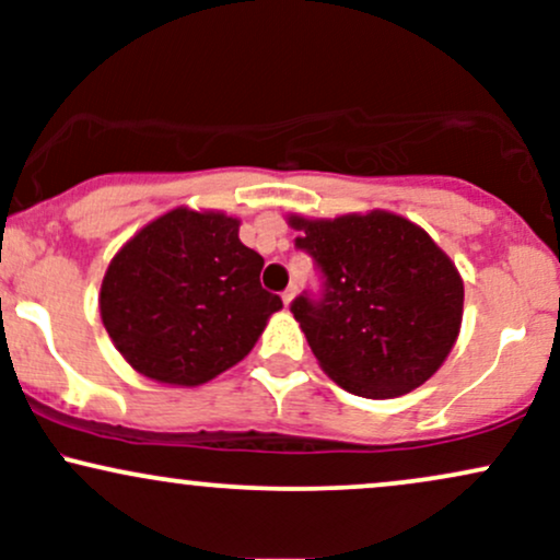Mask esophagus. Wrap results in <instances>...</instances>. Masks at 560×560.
Returning a JSON list of instances; mask_svg holds the SVG:
<instances>
[{
    "mask_svg": "<svg viewBox=\"0 0 560 560\" xmlns=\"http://www.w3.org/2000/svg\"><path fill=\"white\" fill-rule=\"evenodd\" d=\"M294 294H298V287H289V289H287V292H284V294H281V300H284V305H287V307H289V305H292Z\"/></svg>",
    "mask_w": 560,
    "mask_h": 560,
    "instance_id": "34e87169",
    "label": "esophagus"
}]
</instances>
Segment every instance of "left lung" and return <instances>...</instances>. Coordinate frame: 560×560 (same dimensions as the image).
<instances>
[{
  "instance_id": "left-lung-1",
  "label": "left lung",
  "mask_w": 560,
  "mask_h": 560,
  "mask_svg": "<svg viewBox=\"0 0 560 560\" xmlns=\"http://www.w3.org/2000/svg\"><path fill=\"white\" fill-rule=\"evenodd\" d=\"M289 226L326 279L320 300L292 302L324 374L371 400L432 378L464 320V279L432 236L387 210L289 215Z\"/></svg>"
}]
</instances>
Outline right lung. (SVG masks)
I'll list each match as a JSON object with an SVG mask.
<instances>
[{
    "label": "right lung",
    "instance_id": "obj_1",
    "mask_svg": "<svg viewBox=\"0 0 560 560\" xmlns=\"http://www.w3.org/2000/svg\"><path fill=\"white\" fill-rule=\"evenodd\" d=\"M260 271L240 218L182 205L115 253L100 289L102 324L137 374L199 387L240 363L281 311Z\"/></svg>",
    "mask_w": 560,
    "mask_h": 560
}]
</instances>
